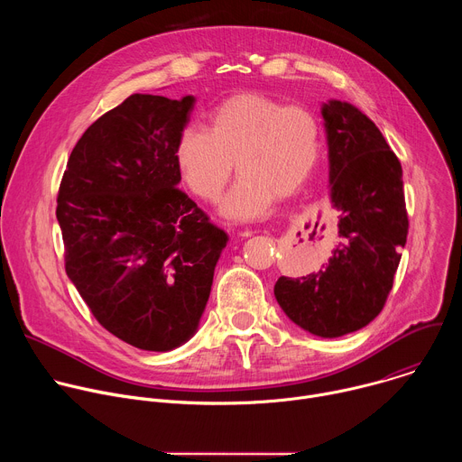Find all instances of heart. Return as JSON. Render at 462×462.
Masks as SVG:
<instances>
[{
    "mask_svg": "<svg viewBox=\"0 0 462 462\" xmlns=\"http://www.w3.org/2000/svg\"><path fill=\"white\" fill-rule=\"evenodd\" d=\"M321 153L318 116L298 104L259 93L223 100L208 116L207 131L184 127L175 144V166L191 193L217 201L232 179L234 161L243 175L223 203L234 219H255L276 197L296 193Z\"/></svg>",
    "mask_w": 462,
    "mask_h": 462,
    "instance_id": "1",
    "label": "heart"
}]
</instances>
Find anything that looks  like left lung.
Returning a JSON list of instances; mask_svg holds the SVG:
<instances>
[{
  "instance_id": "obj_1",
  "label": "left lung",
  "mask_w": 462,
  "mask_h": 462,
  "mask_svg": "<svg viewBox=\"0 0 462 462\" xmlns=\"http://www.w3.org/2000/svg\"><path fill=\"white\" fill-rule=\"evenodd\" d=\"M331 201L340 243L327 265L282 276L274 296L305 331L337 338L373 321L385 305L408 237L402 166L380 129L347 102L323 104Z\"/></svg>"
}]
</instances>
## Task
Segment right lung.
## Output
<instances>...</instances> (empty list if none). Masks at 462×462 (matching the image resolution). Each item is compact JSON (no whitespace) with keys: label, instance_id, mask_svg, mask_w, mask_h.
Listing matches in <instances>:
<instances>
[{"label":"right lung","instance_id":"add662e5","mask_svg":"<svg viewBox=\"0 0 462 462\" xmlns=\"http://www.w3.org/2000/svg\"><path fill=\"white\" fill-rule=\"evenodd\" d=\"M193 102L127 97L86 129L58 189L65 273L106 331L144 351L191 338L228 241L177 188Z\"/></svg>","mask_w":462,"mask_h":462}]
</instances>
